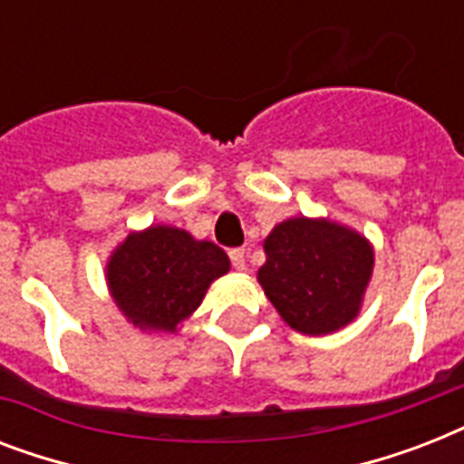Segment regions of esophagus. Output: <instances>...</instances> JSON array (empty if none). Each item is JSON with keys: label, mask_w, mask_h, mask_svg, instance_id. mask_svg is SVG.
Returning <instances> with one entry per match:
<instances>
[{"label": "esophagus", "mask_w": 464, "mask_h": 464, "mask_svg": "<svg viewBox=\"0 0 464 464\" xmlns=\"http://www.w3.org/2000/svg\"><path fill=\"white\" fill-rule=\"evenodd\" d=\"M231 262L238 272H246V250H240V247L231 250Z\"/></svg>", "instance_id": "obj_1"}]
</instances>
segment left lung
Masks as SVG:
<instances>
[{"instance_id":"1","label":"left lung","mask_w":464,"mask_h":464,"mask_svg":"<svg viewBox=\"0 0 464 464\" xmlns=\"http://www.w3.org/2000/svg\"><path fill=\"white\" fill-rule=\"evenodd\" d=\"M265 296L291 330L320 337L356 320L373 276L371 240L330 218L294 217L265 238Z\"/></svg>"}]
</instances>
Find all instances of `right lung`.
<instances>
[{"mask_svg": "<svg viewBox=\"0 0 464 464\" xmlns=\"http://www.w3.org/2000/svg\"><path fill=\"white\" fill-rule=\"evenodd\" d=\"M228 269V255L211 240L156 224L132 231L112 250L105 282L127 323L144 332L173 334L199 308L211 282Z\"/></svg>", "mask_w": 464, "mask_h": 464, "instance_id": "1", "label": "right lung"}]
</instances>
